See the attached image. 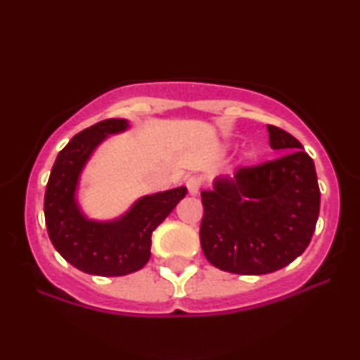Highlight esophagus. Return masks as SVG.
Listing matches in <instances>:
<instances>
[{
  "mask_svg": "<svg viewBox=\"0 0 360 360\" xmlns=\"http://www.w3.org/2000/svg\"><path fill=\"white\" fill-rule=\"evenodd\" d=\"M186 188H188V191L191 196H196L198 193H200V188H201V181L198 179V177H189L188 181H186Z\"/></svg>",
  "mask_w": 360,
  "mask_h": 360,
  "instance_id": "34e87169",
  "label": "esophagus"
}]
</instances>
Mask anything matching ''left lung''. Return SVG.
<instances>
[{"label":"left lung","instance_id":"1","mask_svg":"<svg viewBox=\"0 0 360 360\" xmlns=\"http://www.w3.org/2000/svg\"><path fill=\"white\" fill-rule=\"evenodd\" d=\"M276 160L218 176L201 191V249L218 269L242 276L279 271L303 254L320 213L313 159L288 131L267 125Z\"/></svg>","mask_w":360,"mask_h":360}]
</instances>
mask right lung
Here are the masks:
<instances>
[{
    "label": "right lung",
    "instance_id": "add662e5",
    "mask_svg": "<svg viewBox=\"0 0 360 360\" xmlns=\"http://www.w3.org/2000/svg\"><path fill=\"white\" fill-rule=\"evenodd\" d=\"M130 128L127 120L111 118L71 139L53 162L44 213L49 237L71 266L93 276H127L150 259L152 232L186 196V186L139 198L115 220H93L77 203L81 174L98 146L110 135Z\"/></svg>",
    "mask_w": 360,
    "mask_h": 360
}]
</instances>
